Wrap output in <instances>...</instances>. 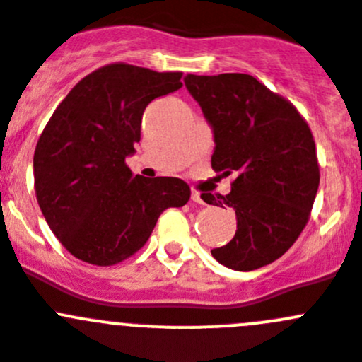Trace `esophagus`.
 Listing matches in <instances>:
<instances>
[{
    "label": "esophagus",
    "instance_id": "obj_1",
    "mask_svg": "<svg viewBox=\"0 0 362 362\" xmlns=\"http://www.w3.org/2000/svg\"><path fill=\"white\" fill-rule=\"evenodd\" d=\"M191 200L194 202V204H200V205L205 204L204 198H202V192L197 191V189H192V191H191Z\"/></svg>",
    "mask_w": 362,
    "mask_h": 362
}]
</instances>
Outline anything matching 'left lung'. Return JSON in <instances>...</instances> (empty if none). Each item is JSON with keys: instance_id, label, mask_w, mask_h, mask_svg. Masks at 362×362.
<instances>
[{"instance_id": "obj_1", "label": "left lung", "mask_w": 362, "mask_h": 362, "mask_svg": "<svg viewBox=\"0 0 362 362\" xmlns=\"http://www.w3.org/2000/svg\"><path fill=\"white\" fill-rule=\"evenodd\" d=\"M191 96L214 134V171L235 175L227 197L202 192L205 204L235 211L234 239L212 257L238 272L272 264L309 221L320 185L316 144L295 105L250 74H187Z\"/></svg>"}]
</instances>
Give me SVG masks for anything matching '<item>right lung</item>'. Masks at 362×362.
Returning <instances> with one entry per match:
<instances>
[{"mask_svg":"<svg viewBox=\"0 0 362 362\" xmlns=\"http://www.w3.org/2000/svg\"><path fill=\"white\" fill-rule=\"evenodd\" d=\"M180 78L109 64L80 80L44 127L33 153L37 202L57 239L80 261H124L143 248L165 209L191 198L180 178L134 177L124 162L141 141L148 103L180 89Z\"/></svg>","mask_w":362,"mask_h":362,"instance_id":"obj_1","label":"right lung"}]
</instances>
